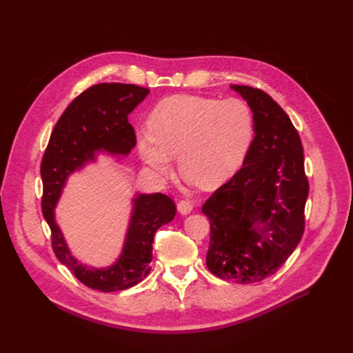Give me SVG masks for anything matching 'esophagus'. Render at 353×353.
<instances>
[{
  "instance_id": "34e87169",
  "label": "esophagus",
  "mask_w": 353,
  "mask_h": 353,
  "mask_svg": "<svg viewBox=\"0 0 353 353\" xmlns=\"http://www.w3.org/2000/svg\"><path fill=\"white\" fill-rule=\"evenodd\" d=\"M176 208H178V212L181 213V215H188V213L193 210V203L188 200H181Z\"/></svg>"
}]
</instances>
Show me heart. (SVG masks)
Wrapping results in <instances>:
<instances>
[{
  "mask_svg": "<svg viewBox=\"0 0 353 353\" xmlns=\"http://www.w3.org/2000/svg\"><path fill=\"white\" fill-rule=\"evenodd\" d=\"M253 138L249 103L183 94L157 103L148 128L137 132V148L154 175H169L176 154L185 181L209 188L237 172Z\"/></svg>",
  "mask_w": 353,
  "mask_h": 353,
  "instance_id": "heart-1",
  "label": "heart"
}]
</instances>
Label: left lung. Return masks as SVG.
Returning <instances> with one entry per match:
<instances>
[{
	"mask_svg": "<svg viewBox=\"0 0 353 353\" xmlns=\"http://www.w3.org/2000/svg\"><path fill=\"white\" fill-rule=\"evenodd\" d=\"M254 114V138L243 168L201 212L210 221L206 265L222 280L250 284L279 271L305 230L309 193L301 137L262 90L231 85Z\"/></svg>",
	"mask_w": 353,
	"mask_h": 353,
	"instance_id": "obj_1",
	"label": "left lung"
}]
</instances>
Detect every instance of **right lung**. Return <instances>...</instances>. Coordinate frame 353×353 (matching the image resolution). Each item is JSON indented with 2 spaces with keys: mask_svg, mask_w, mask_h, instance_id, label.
<instances>
[{
  "mask_svg": "<svg viewBox=\"0 0 353 353\" xmlns=\"http://www.w3.org/2000/svg\"><path fill=\"white\" fill-rule=\"evenodd\" d=\"M150 92L134 83H97L78 95L63 112L51 132L41 162L42 215L51 230V244L57 259L92 290L104 293L126 290L150 272L154 232L175 218V203L162 194L137 193L132 199L130 225L122 253L110 266L94 268L72 254L56 222V206L69 176L99 153L128 156L137 144L128 116Z\"/></svg>",
  "mask_w": 353,
  "mask_h": 353,
  "instance_id": "add662e5",
  "label": "right lung"
}]
</instances>
